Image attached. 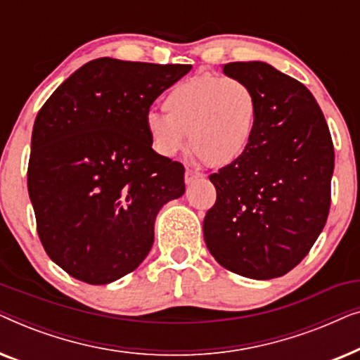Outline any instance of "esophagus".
I'll return each mask as SVG.
<instances>
[{
	"label": "esophagus",
	"mask_w": 360,
	"mask_h": 360,
	"mask_svg": "<svg viewBox=\"0 0 360 360\" xmlns=\"http://www.w3.org/2000/svg\"><path fill=\"white\" fill-rule=\"evenodd\" d=\"M200 179H203V175H201L200 172L191 170V169H186V172H185V184H186V185L195 184V181L200 180Z\"/></svg>",
	"instance_id": "1"
}]
</instances>
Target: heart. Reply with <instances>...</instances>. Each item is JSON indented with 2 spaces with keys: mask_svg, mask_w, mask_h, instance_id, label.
Wrapping results in <instances>:
<instances>
[{
  "mask_svg": "<svg viewBox=\"0 0 360 360\" xmlns=\"http://www.w3.org/2000/svg\"><path fill=\"white\" fill-rule=\"evenodd\" d=\"M164 110L146 115V129L157 152L174 157L190 146L208 167H226L248 152L259 121V98L244 80L198 73L176 83Z\"/></svg>",
  "mask_w": 360,
  "mask_h": 360,
  "instance_id": "obj_1",
  "label": "heart"
}]
</instances>
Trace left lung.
Segmentation results:
<instances>
[{"label":"left lung","mask_w":360,"mask_h":360,"mask_svg":"<svg viewBox=\"0 0 360 360\" xmlns=\"http://www.w3.org/2000/svg\"><path fill=\"white\" fill-rule=\"evenodd\" d=\"M228 77L259 98L249 149L211 174L216 203L205 243L224 269L248 278L282 277L302 262L326 224L334 147L321 110L303 83L265 62H231Z\"/></svg>","instance_id":"left-lung-1"}]
</instances>
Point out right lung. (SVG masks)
<instances>
[{"label":"right lung","mask_w":360,"mask_h":360,"mask_svg":"<svg viewBox=\"0 0 360 360\" xmlns=\"http://www.w3.org/2000/svg\"><path fill=\"white\" fill-rule=\"evenodd\" d=\"M190 70L96 58L37 112L29 198L44 249L73 278L106 285L139 267L159 210L185 193L184 165L152 149L144 120Z\"/></svg>","instance_id":"obj_1"}]
</instances>
